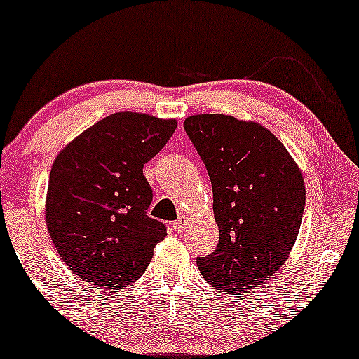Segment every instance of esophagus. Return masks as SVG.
I'll return each instance as SVG.
<instances>
[{
  "mask_svg": "<svg viewBox=\"0 0 359 359\" xmlns=\"http://www.w3.org/2000/svg\"><path fill=\"white\" fill-rule=\"evenodd\" d=\"M187 226H188V217H184V215H181L178 221H176L175 224H172V227H175V229L178 231V233H183V231L187 229Z\"/></svg>",
  "mask_w": 359,
  "mask_h": 359,
  "instance_id": "34e87169",
  "label": "esophagus"
}]
</instances>
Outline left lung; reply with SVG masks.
I'll return each mask as SVG.
<instances>
[{
    "instance_id": "left-lung-1",
    "label": "left lung",
    "mask_w": 359,
    "mask_h": 359,
    "mask_svg": "<svg viewBox=\"0 0 359 359\" xmlns=\"http://www.w3.org/2000/svg\"><path fill=\"white\" fill-rule=\"evenodd\" d=\"M214 194L219 245L196 258L212 287L240 294L284 265L302 226L304 180L283 142L255 121L194 114L183 123Z\"/></svg>"
}]
</instances>
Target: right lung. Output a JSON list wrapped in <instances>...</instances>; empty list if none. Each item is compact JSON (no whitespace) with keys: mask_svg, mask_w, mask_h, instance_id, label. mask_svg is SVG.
Instances as JSON below:
<instances>
[{"mask_svg":"<svg viewBox=\"0 0 359 359\" xmlns=\"http://www.w3.org/2000/svg\"><path fill=\"white\" fill-rule=\"evenodd\" d=\"M176 119L144 113L106 116L56 156L46 195V224L67 267L97 289L123 291L145 272L165 226L150 219L149 163Z\"/></svg>","mask_w":359,"mask_h":359,"instance_id":"1","label":"right lung"}]
</instances>
